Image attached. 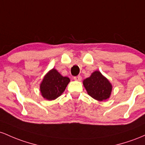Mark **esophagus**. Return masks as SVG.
I'll return each instance as SVG.
<instances>
[{
	"instance_id": "esophagus-1",
	"label": "esophagus",
	"mask_w": 145,
	"mask_h": 145,
	"mask_svg": "<svg viewBox=\"0 0 145 145\" xmlns=\"http://www.w3.org/2000/svg\"><path fill=\"white\" fill-rule=\"evenodd\" d=\"M81 79H82V77H81V76H77V77H74V79L75 81H80L81 80Z\"/></svg>"
}]
</instances>
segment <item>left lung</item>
I'll return each instance as SVG.
<instances>
[{"instance_id":"obj_1","label":"left lung","mask_w":145,"mask_h":145,"mask_svg":"<svg viewBox=\"0 0 145 145\" xmlns=\"http://www.w3.org/2000/svg\"><path fill=\"white\" fill-rule=\"evenodd\" d=\"M83 84L88 95L95 100L103 101L110 97L112 85L100 71L92 72L90 77L83 81Z\"/></svg>"}]
</instances>
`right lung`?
I'll use <instances>...</instances> for the list:
<instances>
[{"label":"right lung","mask_w":145,"mask_h":145,"mask_svg":"<svg viewBox=\"0 0 145 145\" xmlns=\"http://www.w3.org/2000/svg\"><path fill=\"white\" fill-rule=\"evenodd\" d=\"M70 81L69 78L63 77L53 68L45 74L40 83V90L41 95L46 100H55L62 94Z\"/></svg>","instance_id":"add662e5"}]
</instances>
